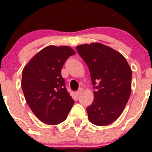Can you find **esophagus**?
Returning a JSON list of instances; mask_svg holds the SVG:
<instances>
[{"label":"esophagus","instance_id":"1","mask_svg":"<svg viewBox=\"0 0 152 152\" xmlns=\"http://www.w3.org/2000/svg\"><path fill=\"white\" fill-rule=\"evenodd\" d=\"M83 91H84V89H83V88H80V89H79L78 91H77V92H76V94H77V96H79V95H80V94H81V93L83 92Z\"/></svg>","mask_w":152,"mask_h":152}]
</instances>
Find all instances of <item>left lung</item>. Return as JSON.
Masks as SVG:
<instances>
[{"label": "left lung", "mask_w": 152, "mask_h": 152, "mask_svg": "<svg viewBox=\"0 0 152 152\" xmlns=\"http://www.w3.org/2000/svg\"><path fill=\"white\" fill-rule=\"evenodd\" d=\"M89 68L94 99L87 108L88 119L99 126L110 125L121 115L132 91V69L124 56L100 42L76 47Z\"/></svg>", "instance_id": "1"}]
</instances>
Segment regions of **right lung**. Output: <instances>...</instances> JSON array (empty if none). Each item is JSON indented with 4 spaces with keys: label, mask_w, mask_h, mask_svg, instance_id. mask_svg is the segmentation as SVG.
<instances>
[{
    "label": "right lung",
    "mask_w": 152,
    "mask_h": 152,
    "mask_svg": "<svg viewBox=\"0 0 152 152\" xmlns=\"http://www.w3.org/2000/svg\"><path fill=\"white\" fill-rule=\"evenodd\" d=\"M75 52L67 45H49L35 55L23 70L24 96L35 116L48 125L66 119L74 100L65 88L61 71Z\"/></svg>",
    "instance_id": "obj_1"
}]
</instances>
